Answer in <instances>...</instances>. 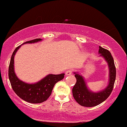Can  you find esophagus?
I'll return each instance as SVG.
<instances>
[{
	"instance_id": "1",
	"label": "esophagus",
	"mask_w": 127,
	"mask_h": 127,
	"mask_svg": "<svg viewBox=\"0 0 127 127\" xmlns=\"http://www.w3.org/2000/svg\"><path fill=\"white\" fill-rule=\"evenodd\" d=\"M72 70H67L66 72V75H67H67H72Z\"/></svg>"
}]
</instances>
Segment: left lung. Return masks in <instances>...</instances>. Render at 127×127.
Listing matches in <instances>:
<instances>
[{
	"instance_id": "obj_1",
	"label": "left lung",
	"mask_w": 127,
	"mask_h": 127,
	"mask_svg": "<svg viewBox=\"0 0 127 127\" xmlns=\"http://www.w3.org/2000/svg\"><path fill=\"white\" fill-rule=\"evenodd\" d=\"M99 57L104 58L108 64L109 70L108 84L102 90L95 92L87 87L83 75L78 72H73L76 82L72 89V93L75 101L82 106L92 107L99 105L108 98L113 89L116 73L113 58L108 50L101 46H99Z\"/></svg>"
}]
</instances>
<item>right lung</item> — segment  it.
Wrapping results in <instances>:
<instances>
[{
    "mask_svg": "<svg viewBox=\"0 0 127 127\" xmlns=\"http://www.w3.org/2000/svg\"><path fill=\"white\" fill-rule=\"evenodd\" d=\"M42 41L41 38H36L26 41L22 44L35 43ZM17 47L12 54L8 69V76L12 88L17 95L24 101L32 104L41 103L46 101L52 93V89L57 82L62 80L64 73L58 75L49 74L41 80L35 83H27L17 77L14 70V56L21 46Z\"/></svg>",
    "mask_w": 127,
    "mask_h": 127,
    "instance_id": "add662e5",
    "label": "right lung"
}]
</instances>
